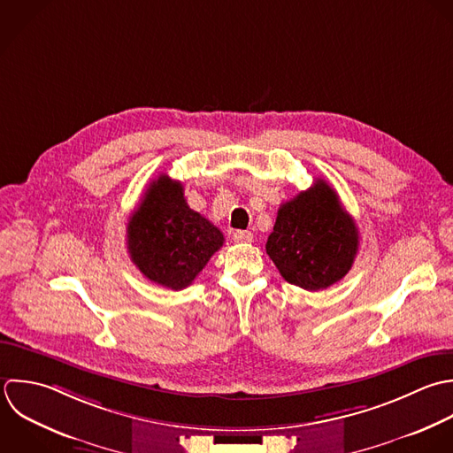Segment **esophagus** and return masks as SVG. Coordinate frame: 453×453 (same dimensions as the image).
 Instances as JSON below:
<instances>
[{"mask_svg": "<svg viewBox=\"0 0 453 453\" xmlns=\"http://www.w3.org/2000/svg\"><path fill=\"white\" fill-rule=\"evenodd\" d=\"M233 240L236 243H250L252 242V233L250 231H234Z\"/></svg>", "mask_w": 453, "mask_h": 453, "instance_id": "1", "label": "esophagus"}]
</instances>
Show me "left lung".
Masks as SVG:
<instances>
[{
	"label": "left lung",
	"mask_w": 453,
	"mask_h": 453,
	"mask_svg": "<svg viewBox=\"0 0 453 453\" xmlns=\"http://www.w3.org/2000/svg\"><path fill=\"white\" fill-rule=\"evenodd\" d=\"M358 245L353 217L337 192L318 180L309 190L280 204L266 254L289 284L319 291L346 277Z\"/></svg>",
	"instance_id": "1"
}]
</instances>
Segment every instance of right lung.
Instances as JSON below:
<instances>
[{
	"instance_id": "add662e5",
	"label": "right lung",
	"mask_w": 453,
	"mask_h": 453,
	"mask_svg": "<svg viewBox=\"0 0 453 453\" xmlns=\"http://www.w3.org/2000/svg\"><path fill=\"white\" fill-rule=\"evenodd\" d=\"M224 234L188 208L183 185L160 174L150 183L127 224V249L139 272L155 284L180 291L194 282Z\"/></svg>"
}]
</instances>
